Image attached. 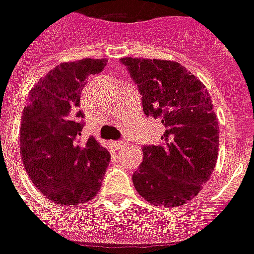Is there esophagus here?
I'll return each instance as SVG.
<instances>
[{
	"mask_svg": "<svg viewBox=\"0 0 254 254\" xmlns=\"http://www.w3.org/2000/svg\"><path fill=\"white\" fill-rule=\"evenodd\" d=\"M113 147L115 149H119V148H122V147H123V141H114L113 143Z\"/></svg>",
	"mask_w": 254,
	"mask_h": 254,
	"instance_id": "esophagus-1",
	"label": "esophagus"
}]
</instances>
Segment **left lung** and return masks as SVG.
Returning <instances> with one entry per match:
<instances>
[{
  "label": "left lung",
  "mask_w": 254,
  "mask_h": 254,
  "mask_svg": "<svg viewBox=\"0 0 254 254\" xmlns=\"http://www.w3.org/2000/svg\"><path fill=\"white\" fill-rule=\"evenodd\" d=\"M137 84L143 111L164 126L162 144L143 145L132 174L137 193L172 208L193 198L217 162L219 122L205 86L178 62L122 58Z\"/></svg>",
  "instance_id": "8db88e82"
}]
</instances>
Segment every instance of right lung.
<instances>
[{"label": "right lung", "instance_id": "obj_1", "mask_svg": "<svg viewBox=\"0 0 254 254\" xmlns=\"http://www.w3.org/2000/svg\"><path fill=\"white\" fill-rule=\"evenodd\" d=\"M106 60L61 64L31 88L21 119L19 140L25 171L49 200L64 205L88 201L96 194L111 160L90 136L79 144L84 114L80 92Z\"/></svg>", "mask_w": 254, "mask_h": 254}]
</instances>
